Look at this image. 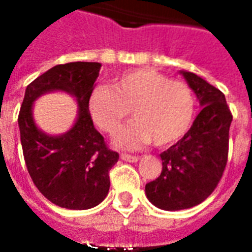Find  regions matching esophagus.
Listing matches in <instances>:
<instances>
[{
  "label": "esophagus",
  "mask_w": 252,
  "mask_h": 252,
  "mask_svg": "<svg viewBox=\"0 0 252 252\" xmlns=\"http://www.w3.org/2000/svg\"><path fill=\"white\" fill-rule=\"evenodd\" d=\"M120 158L123 159V160H126V162H137L139 160V157H136V155H129V154H121Z\"/></svg>",
  "instance_id": "34e87169"
}]
</instances>
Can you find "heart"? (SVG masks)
<instances>
[{
    "label": "heart",
    "mask_w": 252,
    "mask_h": 252,
    "mask_svg": "<svg viewBox=\"0 0 252 252\" xmlns=\"http://www.w3.org/2000/svg\"><path fill=\"white\" fill-rule=\"evenodd\" d=\"M88 108L94 123L108 135L117 133L132 109L135 120L116 137L117 146L136 148L153 142L163 147L189 131L195 101L188 83L151 68H136L116 75L112 88H94Z\"/></svg>",
    "instance_id": "obj_1"
}]
</instances>
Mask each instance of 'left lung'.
<instances>
[{
  "mask_svg": "<svg viewBox=\"0 0 252 252\" xmlns=\"http://www.w3.org/2000/svg\"><path fill=\"white\" fill-rule=\"evenodd\" d=\"M182 75L202 106L193 126L174 146L160 154L162 173L146 185V195L164 211L201 204L221 180L228 160L232 113L225 95L193 72Z\"/></svg>",
  "mask_w": 252,
  "mask_h": 252,
  "instance_id": "left-lung-1",
  "label": "left lung"
}]
</instances>
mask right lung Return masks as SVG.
<instances>
[{
    "instance_id": "1",
    "label": "right lung",
    "mask_w": 252,
    "mask_h": 252,
    "mask_svg": "<svg viewBox=\"0 0 252 252\" xmlns=\"http://www.w3.org/2000/svg\"><path fill=\"white\" fill-rule=\"evenodd\" d=\"M99 68L97 62L52 67L27 86L19 113L20 139L31 178L47 200L66 209H89L102 202L109 191V170L119 160V154L109 150L94 128L88 108ZM54 90L72 94L80 108L74 126L61 137L43 134L32 117L33 101Z\"/></svg>"
}]
</instances>
